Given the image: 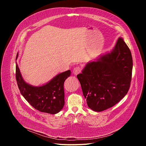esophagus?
Wrapping results in <instances>:
<instances>
[{
  "instance_id": "1",
  "label": "esophagus",
  "mask_w": 146,
  "mask_h": 146,
  "mask_svg": "<svg viewBox=\"0 0 146 146\" xmlns=\"http://www.w3.org/2000/svg\"><path fill=\"white\" fill-rule=\"evenodd\" d=\"M82 70V68L80 67V66H77V67L75 68L73 70V74L74 75H77L80 72H81Z\"/></svg>"
}]
</instances>
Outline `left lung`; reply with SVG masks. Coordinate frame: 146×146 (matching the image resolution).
Returning <instances> with one entry per match:
<instances>
[{"instance_id":"left-lung-1","label":"left lung","mask_w":146,"mask_h":146,"mask_svg":"<svg viewBox=\"0 0 146 146\" xmlns=\"http://www.w3.org/2000/svg\"><path fill=\"white\" fill-rule=\"evenodd\" d=\"M132 68L130 50L121 37L111 52L88 63L77 77L88 107L100 112L118 103L129 90Z\"/></svg>"}]
</instances>
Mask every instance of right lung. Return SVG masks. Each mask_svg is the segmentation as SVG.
I'll list each match as a JSON object with an SVG mask.
<instances>
[{
	"label": "right lung",
	"instance_id": "add662e5",
	"mask_svg": "<svg viewBox=\"0 0 146 146\" xmlns=\"http://www.w3.org/2000/svg\"><path fill=\"white\" fill-rule=\"evenodd\" d=\"M17 56L18 54L16 59ZM70 74V70H66L56 75L45 85L34 86L24 81L18 66L16 65V78L21 94L36 110L52 114L58 113L64 107V82Z\"/></svg>",
	"mask_w": 146,
	"mask_h": 146
}]
</instances>
